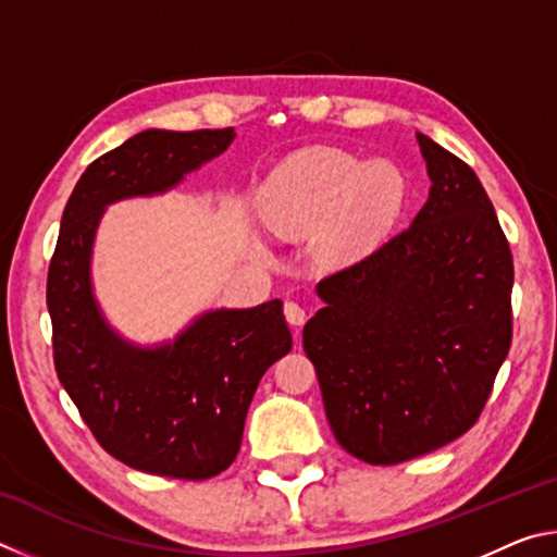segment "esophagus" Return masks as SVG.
Wrapping results in <instances>:
<instances>
[{
    "mask_svg": "<svg viewBox=\"0 0 557 557\" xmlns=\"http://www.w3.org/2000/svg\"><path fill=\"white\" fill-rule=\"evenodd\" d=\"M285 317H287V322L295 326V338H299V326L305 324V319H307L305 307H299L297 301H287V305H285Z\"/></svg>",
    "mask_w": 557,
    "mask_h": 557,
    "instance_id": "obj_1",
    "label": "esophagus"
}]
</instances>
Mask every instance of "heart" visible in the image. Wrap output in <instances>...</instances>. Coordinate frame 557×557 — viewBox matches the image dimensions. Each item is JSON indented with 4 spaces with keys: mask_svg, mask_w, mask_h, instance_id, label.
I'll use <instances>...</instances> for the list:
<instances>
[{
    "mask_svg": "<svg viewBox=\"0 0 557 557\" xmlns=\"http://www.w3.org/2000/svg\"><path fill=\"white\" fill-rule=\"evenodd\" d=\"M405 206L400 169L363 162L334 147L285 159L260 188V209L275 228L309 233L326 265H351L379 248Z\"/></svg>",
    "mask_w": 557,
    "mask_h": 557,
    "instance_id": "1",
    "label": "heart"
}]
</instances>
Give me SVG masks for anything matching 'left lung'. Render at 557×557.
Returning <instances> with one entry per match:
<instances>
[{"mask_svg":"<svg viewBox=\"0 0 557 557\" xmlns=\"http://www.w3.org/2000/svg\"><path fill=\"white\" fill-rule=\"evenodd\" d=\"M430 196L414 221L324 277L301 344L338 445L398 465L482 414L511 348L513 260L471 166L418 132Z\"/></svg>","mask_w":557,"mask_h":557,"instance_id":"left-lung-1","label":"left lung"}]
</instances>
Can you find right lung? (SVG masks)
I'll return each mask as SVG.
<instances>
[{"label": "right lung", "mask_w": 557, "mask_h": 557, "mask_svg": "<svg viewBox=\"0 0 557 557\" xmlns=\"http://www.w3.org/2000/svg\"><path fill=\"white\" fill-rule=\"evenodd\" d=\"M233 139V127L139 132L86 169L61 219L46 285L55 373L100 447L147 474L201 482L228 469L262 373L289 354L292 334L270 299L209 309L172 342L132 344L92 292V245L110 203L169 191Z\"/></svg>", "instance_id": "right-lung-1"}]
</instances>
